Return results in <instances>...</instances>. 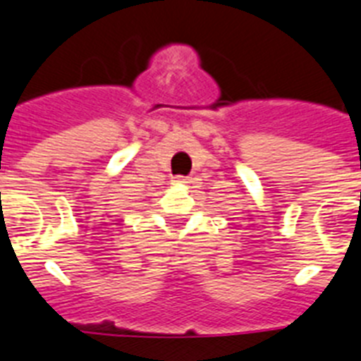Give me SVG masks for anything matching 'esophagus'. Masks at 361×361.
<instances>
[{"label": "esophagus", "mask_w": 361, "mask_h": 361, "mask_svg": "<svg viewBox=\"0 0 361 361\" xmlns=\"http://www.w3.org/2000/svg\"><path fill=\"white\" fill-rule=\"evenodd\" d=\"M175 183H180V184H184V183H186V178H177V180H175Z\"/></svg>", "instance_id": "obj_1"}]
</instances>
